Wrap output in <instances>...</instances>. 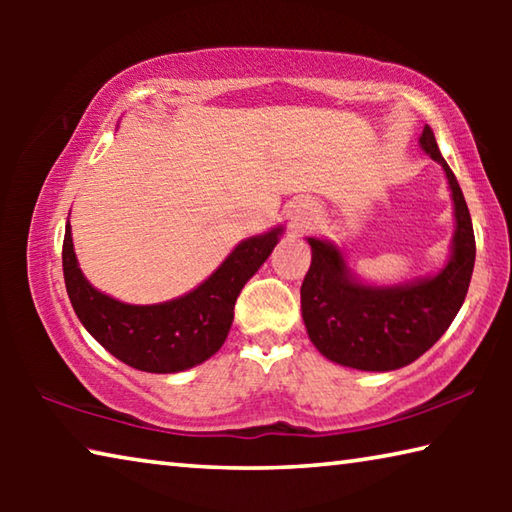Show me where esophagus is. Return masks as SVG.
<instances>
[{
  "instance_id": "1",
  "label": "esophagus",
  "mask_w": 512,
  "mask_h": 512,
  "mask_svg": "<svg viewBox=\"0 0 512 512\" xmlns=\"http://www.w3.org/2000/svg\"><path fill=\"white\" fill-rule=\"evenodd\" d=\"M311 219H314V212H311L309 205H298L296 210L291 212V221H293V225H296V230L307 228Z\"/></svg>"
}]
</instances>
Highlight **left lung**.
<instances>
[{"label":"left lung","instance_id":"8db88e82","mask_svg":"<svg viewBox=\"0 0 512 512\" xmlns=\"http://www.w3.org/2000/svg\"><path fill=\"white\" fill-rule=\"evenodd\" d=\"M420 149L443 167L452 192L454 235L443 268L411 282H368L339 244L305 237L311 266L300 289L302 320L314 348L339 366L366 372L409 366L447 332L470 289L476 257L470 210L429 126Z\"/></svg>","mask_w":512,"mask_h":512}]
</instances>
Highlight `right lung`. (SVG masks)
Masks as SVG:
<instances>
[{"instance_id": "add662e5", "label": "right lung", "mask_w": 512, "mask_h": 512, "mask_svg": "<svg viewBox=\"0 0 512 512\" xmlns=\"http://www.w3.org/2000/svg\"><path fill=\"white\" fill-rule=\"evenodd\" d=\"M282 235L284 225H275L239 241L210 277L183 296L155 305H131L92 287L76 259L72 225L67 221L63 241L67 296L83 327L112 357L155 375L183 372L221 350L241 289L262 268Z\"/></svg>"}]
</instances>
